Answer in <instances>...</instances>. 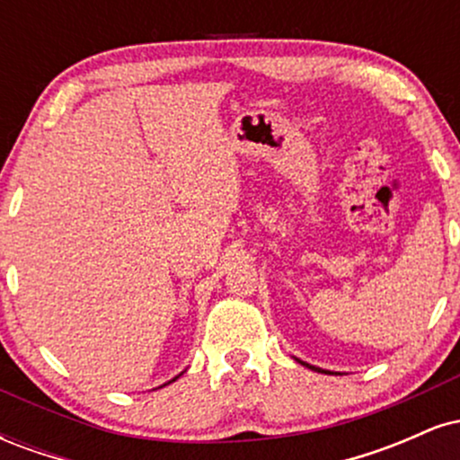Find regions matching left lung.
I'll list each match as a JSON object with an SVG mask.
<instances>
[{"label":"left lung","mask_w":460,"mask_h":460,"mask_svg":"<svg viewBox=\"0 0 460 460\" xmlns=\"http://www.w3.org/2000/svg\"><path fill=\"white\" fill-rule=\"evenodd\" d=\"M296 361L300 363V366H305V367H309V369H315V372H324V374H337V372H329V369H322V367H315V366H309V363H305V361H300V358H296Z\"/></svg>","instance_id":"left-lung-1"}]
</instances>
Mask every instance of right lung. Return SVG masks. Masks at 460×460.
<instances>
[{
  "label": "right lung",
  "instance_id": "1",
  "mask_svg": "<svg viewBox=\"0 0 460 460\" xmlns=\"http://www.w3.org/2000/svg\"><path fill=\"white\" fill-rule=\"evenodd\" d=\"M181 374H183V372H181ZM181 374H179V376H181ZM179 376H175V378H172V381H177V378H179ZM172 381H168V383H164V385H162V387H166V385H171V383H172Z\"/></svg>",
  "mask_w": 460,
  "mask_h": 460
}]
</instances>
